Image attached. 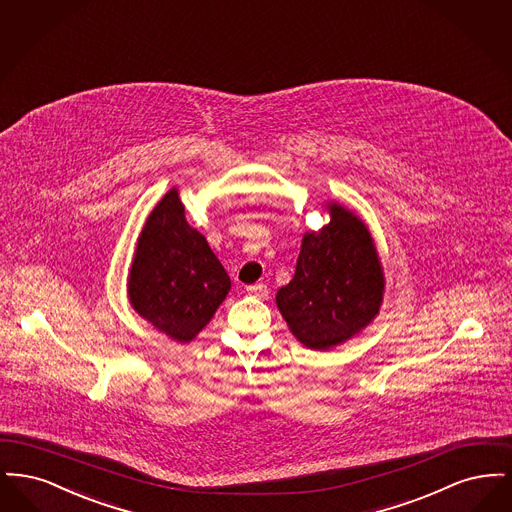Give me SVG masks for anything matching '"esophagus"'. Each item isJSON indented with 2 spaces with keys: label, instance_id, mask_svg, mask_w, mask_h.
<instances>
[{
  "label": "esophagus",
  "instance_id": "34e87169",
  "mask_svg": "<svg viewBox=\"0 0 512 512\" xmlns=\"http://www.w3.org/2000/svg\"><path fill=\"white\" fill-rule=\"evenodd\" d=\"M247 293L253 297H259V299H265L268 295V288L265 284H253V286H247Z\"/></svg>",
  "mask_w": 512,
  "mask_h": 512
}]
</instances>
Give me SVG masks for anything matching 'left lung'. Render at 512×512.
Wrapping results in <instances>:
<instances>
[{
	"label": "left lung",
	"mask_w": 512,
	"mask_h": 512,
	"mask_svg": "<svg viewBox=\"0 0 512 512\" xmlns=\"http://www.w3.org/2000/svg\"><path fill=\"white\" fill-rule=\"evenodd\" d=\"M328 211L330 222L303 236L292 282L276 293L293 336L315 351L359 334L384 299V270L365 222L338 203Z\"/></svg>",
	"instance_id": "8db88e82"
}]
</instances>
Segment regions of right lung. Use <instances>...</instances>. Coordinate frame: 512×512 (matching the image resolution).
<instances>
[{"label":"right lung","mask_w":512,"mask_h":512,"mask_svg":"<svg viewBox=\"0 0 512 512\" xmlns=\"http://www.w3.org/2000/svg\"><path fill=\"white\" fill-rule=\"evenodd\" d=\"M230 290V276L205 236L184 215L172 188L149 213L128 274L134 311L159 332L188 343L207 326Z\"/></svg>","instance_id":"right-lung-1"}]
</instances>
